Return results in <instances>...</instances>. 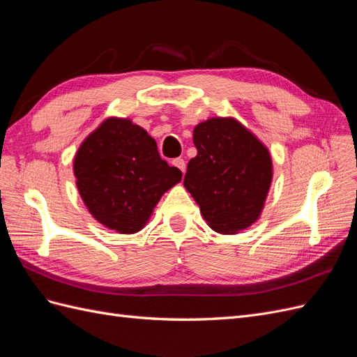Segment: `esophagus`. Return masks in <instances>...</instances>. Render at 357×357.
Listing matches in <instances>:
<instances>
[{
    "label": "esophagus",
    "mask_w": 357,
    "mask_h": 357,
    "mask_svg": "<svg viewBox=\"0 0 357 357\" xmlns=\"http://www.w3.org/2000/svg\"><path fill=\"white\" fill-rule=\"evenodd\" d=\"M172 165L177 167L181 172H185V171H186V162H185V159H181V158L172 159Z\"/></svg>",
    "instance_id": "1"
}]
</instances>
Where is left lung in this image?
<instances>
[{
    "mask_svg": "<svg viewBox=\"0 0 357 357\" xmlns=\"http://www.w3.org/2000/svg\"><path fill=\"white\" fill-rule=\"evenodd\" d=\"M198 155L188 164L186 190L213 231L234 235L257 222L273 183L268 147L235 117H210L193 128Z\"/></svg>",
    "mask_w": 357,
    "mask_h": 357,
    "instance_id": "8db88e82",
    "label": "left lung"
}]
</instances>
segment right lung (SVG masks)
Here are the masks:
<instances>
[{
  "label": "right lung",
  "instance_id": "right-lung-1",
  "mask_svg": "<svg viewBox=\"0 0 357 357\" xmlns=\"http://www.w3.org/2000/svg\"><path fill=\"white\" fill-rule=\"evenodd\" d=\"M79 195L92 218L117 234L147 225L162 195L181 181L144 128L107 117L86 137L73 159Z\"/></svg>",
  "mask_w": 357,
  "mask_h": 357
}]
</instances>
